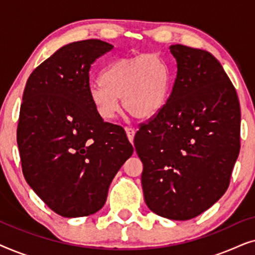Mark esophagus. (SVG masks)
Listing matches in <instances>:
<instances>
[{
	"label": "esophagus",
	"instance_id": "34e87169",
	"mask_svg": "<svg viewBox=\"0 0 255 255\" xmlns=\"http://www.w3.org/2000/svg\"><path fill=\"white\" fill-rule=\"evenodd\" d=\"M125 131H127V135H128V140H130L131 142L133 141V138H134V134H135L134 128H125Z\"/></svg>",
	"mask_w": 255,
	"mask_h": 255
}]
</instances>
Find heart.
Masks as SVG:
<instances>
[{"instance_id":"obj_1","label":"heart","mask_w":255,"mask_h":255,"mask_svg":"<svg viewBox=\"0 0 255 255\" xmlns=\"http://www.w3.org/2000/svg\"><path fill=\"white\" fill-rule=\"evenodd\" d=\"M101 85L89 89V99L101 120L110 122L120 111V101L137 120H149L165 109L170 94L172 73L154 54L120 58L101 73Z\"/></svg>"}]
</instances>
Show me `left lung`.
I'll return each instance as SVG.
<instances>
[{"instance_id": "1", "label": "left lung", "mask_w": 255, "mask_h": 255, "mask_svg": "<svg viewBox=\"0 0 255 255\" xmlns=\"http://www.w3.org/2000/svg\"><path fill=\"white\" fill-rule=\"evenodd\" d=\"M177 74L165 109L139 128L134 147L149 210L188 221L225 194L240 149V106L210 52L170 45Z\"/></svg>"}]
</instances>
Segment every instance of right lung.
I'll list each match as a JSON object with an SVG mask.
<instances>
[{"label": "right lung", "instance_id": "1", "mask_svg": "<svg viewBox=\"0 0 255 255\" xmlns=\"http://www.w3.org/2000/svg\"><path fill=\"white\" fill-rule=\"evenodd\" d=\"M114 46L100 39L69 43L27 79L17 128L26 182L67 218L95 214L111 181L133 153L123 128L106 123L89 99V69Z\"/></svg>", "mask_w": 255, "mask_h": 255}]
</instances>
